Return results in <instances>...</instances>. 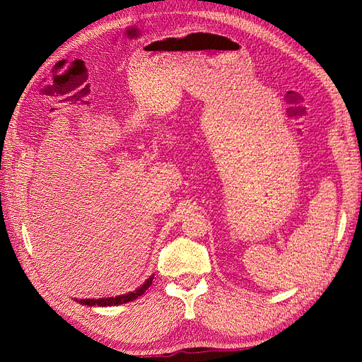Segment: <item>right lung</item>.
<instances>
[{"label":"right lung","mask_w":362,"mask_h":362,"mask_svg":"<svg viewBox=\"0 0 362 362\" xmlns=\"http://www.w3.org/2000/svg\"><path fill=\"white\" fill-rule=\"evenodd\" d=\"M152 279H154V275L149 276L139 288H136L134 291H129L127 294H119L116 298H101V299H75L76 302H80L81 305H87V306H115V305H122L127 302H131L137 299L139 296L144 294L152 284Z\"/></svg>","instance_id":"1"}]
</instances>
